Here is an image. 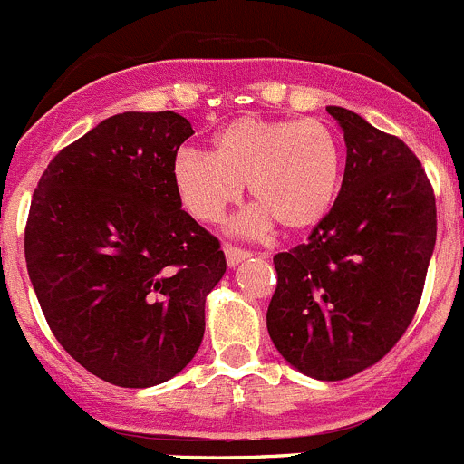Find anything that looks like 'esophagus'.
Instances as JSON below:
<instances>
[{"label": "esophagus", "mask_w": 464, "mask_h": 464, "mask_svg": "<svg viewBox=\"0 0 464 464\" xmlns=\"http://www.w3.org/2000/svg\"><path fill=\"white\" fill-rule=\"evenodd\" d=\"M223 252H226V259H227V266H230V268H234L238 261H243L250 256V250H243V247L232 246V243H223Z\"/></svg>", "instance_id": "1"}]
</instances>
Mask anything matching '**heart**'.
<instances>
[{
	"label": "heart",
	"mask_w": 464,
	"mask_h": 464,
	"mask_svg": "<svg viewBox=\"0 0 464 464\" xmlns=\"http://www.w3.org/2000/svg\"><path fill=\"white\" fill-rule=\"evenodd\" d=\"M173 185L194 218L217 223L241 196L256 205L241 221L247 232L277 223L286 232L318 226L336 203L343 150L318 119H234L214 135V153L182 149L173 158Z\"/></svg>",
	"instance_id": "1"
}]
</instances>
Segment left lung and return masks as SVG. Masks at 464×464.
Returning <instances> with one entry per match:
<instances>
[{"label":"left lung","instance_id":"obj_1","mask_svg":"<svg viewBox=\"0 0 464 464\" xmlns=\"http://www.w3.org/2000/svg\"><path fill=\"white\" fill-rule=\"evenodd\" d=\"M345 132L341 191L309 241L273 256L266 324L279 354L320 382H341L397 345L420 306L435 247V194L399 137L338 105Z\"/></svg>","mask_w":464,"mask_h":464}]
</instances>
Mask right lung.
<instances>
[{"instance_id": "right-lung-1", "label": "right lung", "mask_w": 464, "mask_h": 464, "mask_svg": "<svg viewBox=\"0 0 464 464\" xmlns=\"http://www.w3.org/2000/svg\"><path fill=\"white\" fill-rule=\"evenodd\" d=\"M194 135L182 114L105 119L49 162L31 200L24 256L49 329L87 372L149 388L187 368L221 241L182 209L171 167Z\"/></svg>"}]
</instances>
